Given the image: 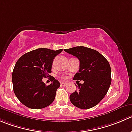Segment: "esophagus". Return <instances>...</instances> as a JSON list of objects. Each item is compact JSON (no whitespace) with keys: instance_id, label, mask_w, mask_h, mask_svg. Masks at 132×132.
Returning a JSON list of instances; mask_svg holds the SVG:
<instances>
[{"instance_id":"34e87169","label":"esophagus","mask_w":132,"mask_h":132,"mask_svg":"<svg viewBox=\"0 0 132 132\" xmlns=\"http://www.w3.org/2000/svg\"><path fill=\"white\" fill-rule=\"evenodd\" d=\"M61 85L62 86H65L67 85V83L66 82H61Z\"/></svg>"}]
</instances>
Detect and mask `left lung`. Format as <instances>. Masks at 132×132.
Instances as JSON below:
<instances>
[{
	"label": "left lung",
	"mask_w": 132,
	"mask_h": 132,
	"mask_svg": "<svg viewBox=\"0 0 132 132\" xmlns=\"http://www.w3.org/2000/svg\"><path fill=\"white\" fill-rule=\"evenodd\" d=\"M80 61L79 72L74 80H84L78 90L70 96L71 103L80 109H89L100 103L108 92L112 82L111 68L106 59L95 50L76 46L64 50Z\"/></svg>",
	"instance_id": "1"
}]
</instances>
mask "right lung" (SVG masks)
Segmentation results:
<instances>
[{
    "instance_id": "right-lung-1",
    "label": "right lung",
    "mask_w": 132,
    "mask_h": 132,
    "mask_svg": "<svg viewBox=\"0 0 132 132\" xmlns=\"http://www.w3.org/2000/svg\"><path fill=\"white\" fill-rule=\"evenodd\" d=\"M62 51L39 48L25 53L16 61L12 73L13 88L26 106L41 109L53 102L60 82L52 76L53 82L47 86L43 78L50 76L53 59Z\"/></svg>"
}]
</instances>
